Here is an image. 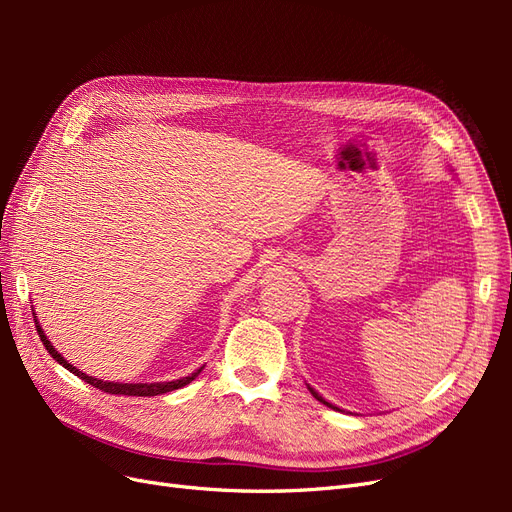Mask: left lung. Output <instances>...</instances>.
<instances>
[{
    "label": "left lung",
    "instance_id": "obj_1",
    "mask_svg": "<svg viewBox=\"0 0 512 512\" xmlns=\"http://www.w3.org/2000/svg\"><path fill=\"white\" fill-rule=\"evenodd\" d=\"M307 389H309V393H312V395H314V397H316V399L320 401V404H324V406H329V408H333V410H342V408H337V406L329 404V401H327V399H324V397H322V395H320V393H318L316 389H312V386H309V384H307Z\"/></svg>",
    "mask_w": 512,
    "mask_h": 512
}]
</instances>
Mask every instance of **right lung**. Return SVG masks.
<instances>
[{"label":"right lung","mask_w":512,"mask_h":512,"mask_svg":"<svg viewBox=\"0 0 512 512\" xmlns=\"http://www.w3.org/2000/svg\"><path fill=\"white\" fill-rule=\"evenodd\" d=\"M34 312V309H32ZM34 320H36V329H38V335H40V339H42V344H44V348L49 350V354L53 356V359L61 365V367H66L68 371H72L74 376H79L81 380H85L87 384H91V386H96V389H100V391H104V393H111V395H136V397H153V395H162V393H170V391H177V389H181V386H185V384H190L200 371L205 369V365L200 367V369H196L194 374H190V376H185V378H179V380H168V382H108V380H98L96 376H89V374H83L81 369H76L74 365H70L64 356H61V352H57L55 350V346L49 342V337H46V333H44V329L40 327V322H38V316H36V312H34Z\"/></svg>","instance_id":"add662e5"}]
</instances>
